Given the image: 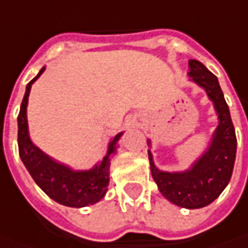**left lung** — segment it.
<instances>
[{
    "label": "left lung",
    "instance_id": "1",
    "mask_svg": "<svg viewBox=\"0 0 248 248\" xmlns=\"http://www.w3.org/2000/svg\"><path fill=\"white\" fill-rule=\"evenodd\" d=\"M188 67L190 81L205 89L218 119L209 146L190 168L181 172L159 170L153 163L151 149H148V156L160 193L181 208L200 209L215 201L230 183L236 157V134L216 76L197 60L188 61ZM148 145L151 146V140H148Z\"/></svg>",
    "mask_w": 248,
    "mask_h": 248
}]
</instances>
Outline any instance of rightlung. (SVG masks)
I'll return each instance as SVG.
<instances>
[{"instance_id": "1", "label": "right lung", "mask_w": 248, "mask_h": 248, "mask_svg": "<svg viewBox=\"0 0 248 248\" xmlns=\"http://www.w3.org/2000/svg\"><path fill=\"white\" fill-rule=\"evenodd\" d=\"M45 69L46 67H42L38 76L27 84L24 97L21 102L17 117L20 159L24 163L25 168L28 170L35 183L51 200L70 208H84L88 205H93L100 201L107 193V186L110 183L111 156L117 151L118 141L124 131L111 138L106 156L91 170H73L40 151L30 137L27 106L32 84L39 78Z\"/></svg>"}]
</instances>
